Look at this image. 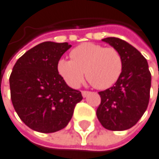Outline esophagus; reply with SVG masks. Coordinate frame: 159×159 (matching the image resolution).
Instances as JSON below:
<instances>
[{
    "label": "esophagus",
    "instance_id": "1",
    "mask_svg": "<svg viewBox=\"0 0 159 159\" xmlns=\"http://www.w3.org/2000/svg\"><path fill=\"white\" fill-rule=\"evenodd\" d=\"M89 94V91H87V90H82V95H83V97H87Z\"/></svg>",
    "mask_w": 159,
    "mask_h": 159
}]
</instances>
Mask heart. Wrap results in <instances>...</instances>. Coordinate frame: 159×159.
<instances>
[{"mask_svg": "<svg viewBox=\"0 0 159 159\" xmlns=\"http://www.w3.org/2000/svg\"><path fill=\"white\" fill-rule=\"evenodd\" d=\"M70 59H61L57 64L59 74L72 88L80 86L84 72L89 82L100 89L111 88L123 71V59L112 48L85 43L70 51Z\"/></svg>", "mask_w": 159, "mask_h": 159, "instance_id": "b5f03b06", "label": "heart"}]
</instances>
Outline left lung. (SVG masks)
Returning a JSON list of instances; mask_svg holds the SVG:
<instances>
[{
  "label": "left lung",
  "mask_w": 159,
  "mask_h": 159,
  "mask_svg": "<svg viewBox=\"0 0 159 159\" xmlns=\"http://www.w3.org/2000/svg\"><path fill=\"white\" fill-rule=\"evenodd\" d=\"M102 41L119 51L123 59V71L114 86L98 93L101 103L96 115L105 129L125 131L134 126L147 110L151 72L147 60L129 43L115 37Z\"/></svg>",
  "instance_id": "left-lung-1"
}]
</instances>
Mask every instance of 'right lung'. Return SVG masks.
<instances>
[{
    "label": "right lung",
    "mask_w": 159,
    "mask_h": 159,
    "mask_svg": "<svg viewBox=\"0 0 159 159\" xmlns=\"http://www.w3.org/2000/svg\"><path fill=\"white\" fill-rule=\"evenodd\" d=\"M71 48L68 43L44 42L17 60L9 77L13 107L21 120L40 133H55L69 124L81 91L66 85L57 64Z\"/></svg>",
    "instance_id": "add662e5"
}]
</instances>
